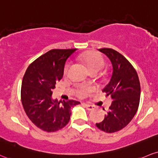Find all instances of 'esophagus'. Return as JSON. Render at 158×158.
<instances>
[{
	"label": "esophagus",
	"mask_w": 158,
	"mask_h": 158,
	"mask_svg": "<svg viewBox=\"0 0 158 158\" xmlns=\"http://www.w3.org/2000/svg\"><path fill=\"white\" fill-rule=\"evenodd\" d=\"M85 107H86V108L88 110H93L94 109V106L91 105V104H85Z\"/></svg>",
	"instance_id": "1"
}]
</instances>
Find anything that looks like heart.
Wrapping results in <instances>:
<instances>
[{"label":"heart","instance_id":"heart-1","mask_svg":"<svg viewBox=\"0 0 158 158\" xmlns=\"http://www.w3.org/2000/svg\"><path fill=\"white\" fill-rule=\"evenodd\" d=\"M80 60L84 63L90 73H98L104 66V60L99 54L96 52H86L80 56ZM68 64H66L64 71H67Z\"/></svg>","mask_w":158,"mask_h":158}]
</instances>
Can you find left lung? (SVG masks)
Returning <instances> with one entry per match:
<instances>
[{
  "mask_svg": "<svg viewBox=\"0 0 158 158\" xmlns=\"http://www.w3.org/2000/svg\"><path fill=\"white\" fill-rule=\"evenodd\" d=\"M98 50L110 59L113 65L109 83L102 90L111 96L113 102L104 120L96 125L102 131L113 133L124 128L136 114L140 102V81L135 69L120 53L112 48Z\"/></svg>",
  "mask_w": 158,
  "mask_h": 158,
  "instance_id": "obj_1",
  "label": "left lung"
}]
</instances>
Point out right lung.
Listing matches in <instances>:
<instances>
[{
  "label": "right lung",
  "instance_id": "right-lung-1",
  "mask_svg": "<svg viewBox=\"0 0 158 158\" xmlns=\"http://www.w3.org/2000/svg\"><path fill=\"white\" fill-rule=\"evenodd\" d=\"M77 49H52L28 66L22 81L21 102L31 122L45 132H56L69 122L75 100L58 102L52 90L63 77L68 58Z\"/></svg>",
  "mask_w": 158,
  "mask_h": 158
}]
</instances>
